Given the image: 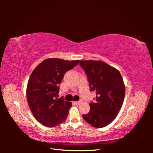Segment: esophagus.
Segmentation results:
<instances>
[{"instance_id": "34e87169", "label": "esophagus", "mask_w": 153, "mask_h": 153, "mask_svg": "<svg viewBox=\"0 0 153 153\" xmlns=\"http://www.w3.org/2000/svg\"><path fill=\"white\" fill-rule=\"evenodd\" d=\"M81 103H82V101H75V104H76V105H80Z\"/></svg>"}]
</instances>
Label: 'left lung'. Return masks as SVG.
I'll return each mask as SVG.
<instances>
[{"label": "left lung", "mask_w": 153, "mask_h": 153, "mask_svg": "<svg viewBox=\"0 0 153 153\" xmlns=\"http://www.w3.org/2000/svg\"><path fill=\"white\" fill-rule=\"evenodd\" d=\"M89 83L96 91V103H91L89 112L83 114L85 121L94 128L107 126L116 117L123 103L125 85L121 73L101 61H80Z\"/></svg>", "instance_id": "obj_1"}]
</instances>
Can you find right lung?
Wrapping results in <instances>:
<instances>
[{
	"instance_id": "obj_1",
	"label": "right lung",
	"mask_w": 153,
	"mask_h": 153,
	"mask_svg": "<svg viewBox=\"0 0 153 153\" xmlns=\"http://www.w3.org/2000/svg\"><path fill=\"white\" fill-rule=\"evenodd\" d=\"M78 63V60L49 58L32 71L27 83V102L34 117L43 126H56L66 119L72 104L57 98L59 84L64 74Z\"/></svg>"
}]
</instances>
